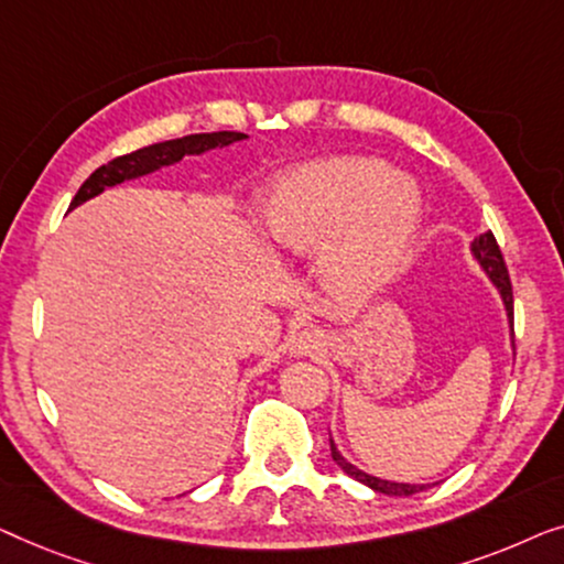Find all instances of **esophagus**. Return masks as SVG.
<instances>
[{"instance_id": "1", "label": "esophagus", "mask_w": 564, "mask_h": 564, "mask_svg": "<svg viewBox=\"0 0 564 564\" xmlns=\"http://www.w3.org/2000/svg\"><path fill=\"white\" fill-rule=\"evenodd\" d=\"M322 347H324L322 335H319V332H314V329L299 332V335H293V339H291V352L299 355V358L322 352Z\"/></svg>"}]
</instances>
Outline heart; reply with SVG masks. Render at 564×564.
<instances>
[{
  "label": "heart",
  "instance_id": "heart-1",
  "mask_svg": "<svg viewBox=\"0 0 564 564\" xmlns=\"http://www.w3.org/2000/svg\"><path fill=\"white\" fill-rule=\"evenodd\" d=\"M258 225L275 256H319L324 285L365 301L401 271L419 227V194L378 161L322 158L275 181Z\"/></svg>",
  "mask_w": 564,
  "mask_h": 564
}]
</instances>
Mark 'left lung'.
<instances>
[{
	"label": "left lung",
	"mask_w": 564,
	"mask_h": 564,
	"mask_svg": "<svg viewBox=\"0 0 564 564\" xmlns=\"http://www.w3.org/2000/svg\"><path fill=\"white\" fill-rule=\"evenodd\" d=\"M473 256L478 258V263L482 265V271L488 273V279L494 281V285L498 291H501V299L506 304V314H509V322L513 327V289H511V279H509V268L503 263V256H501V248H498L494 232H486L480 237H475L473 242ZM329 447H332V459L343 467V470L350 475V478L360 480L362 486H368L372 490H378V494H386V496H414V494H422L430 486H411V482H391V480H380V478H372V475L358 470V467L347 463V459L339 455L335 442L329 440Z\"/></svg>",
	"instance_id": "1"
}]
</instances>
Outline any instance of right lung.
Returning a JSON list of instances; mask_svg holds the SVG:
<instances>
[{"label": "right lung", "mask_w": 564, "mask_h": 564, "mask_svg": "<svg viewBox=\"0 0 564 564\" xmlns=\"http://www.w3.org/2000/svg\"><path fill=\"white\" fill-rule=\"evenodd\" d=\"M245 138H248V134L227 132V130L225 132L186 134V138L155 142V145L140 148V150H134V153L115 158V161H109L107 165H99V169L84 181L68 209H74V206L94 199V196L101 194L109 186H117V184H122V181L145 176V173H153L158 169H163V165L178 163L184 155H199V153H206V150L232 145V142L245 140Z\"/></svg>", "instance_id": "obj_1"}]
</instances>
